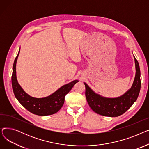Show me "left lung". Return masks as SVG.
Returning a JSON list of instances; mask_svg holds the SVG:
<instances>
[{"mask_svg":"<svg viewBox=\"0 0 149 149\" xmlns=\"http://www.w3.org/2000/svg\"><path fill=\"white\" fill-rule=\"evenodd\" d=\"M134 59L136 68L134 81L131 88L119 97L106 98L101 96L93 91L86 83H84L86 88V98L92 111L103 116H118L126 112L135 102L141 89V73L139 63L135 56Z\"/></svg>","mask_w":149,"mask_h":149,"instance_id":"left-lung-1","label":"left lung"}]
</instances>
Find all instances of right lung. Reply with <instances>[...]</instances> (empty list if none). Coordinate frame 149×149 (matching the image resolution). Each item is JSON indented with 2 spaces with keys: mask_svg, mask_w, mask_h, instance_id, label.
I'll list each match as a JSON object with an SVG mask.
<instances>
[{
  "mask_svg": "<svg viewBox=\"0 0 149 149\" xmlns=\"http://www.w3.org/2000/svg\"><path fill=\"white\" fill-rule=\"evenodd\" d=\"M20 50L14 60L11 77L12 87L14 95L19 103L33 114L39 116L50 115L57 113L65 102V97L71 90L75 84L79 82L75 80L65 84L51 95L44 98H34L26 93L18 83L16 77V63Z\"/></svg>",
  "mask_w": 149,
  "mask_h": 149,
  "instance_id": "add662e5",
  "label": "right lung"
}]
</instances>
